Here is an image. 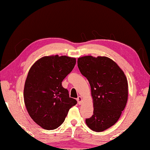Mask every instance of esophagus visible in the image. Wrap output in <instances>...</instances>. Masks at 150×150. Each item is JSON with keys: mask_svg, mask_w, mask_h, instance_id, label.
Here are the masks:
<instances>
[{"mask_svg": "<svg viewBox=\"0 0 150 150\" xmlns=\"http://www.w3.org/2000/svg\"><path fill=\"white\" fill-rule=\"evenodd\" d=\"M77 103H78L79 105H81V104L82 103V101H83V98H82V96H79L78 97H77Z\"/></svg>", "mask_w": 150, "mask_h": 150, "instance_id": "1", "label": "esophagus"}]
</instances>
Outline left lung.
I'll list each match as a JSON object with an SVG mask.
<instances>
[{"label":"left lung","instance_id":"1","mask_svg":"<svg viewBox=\"0 0 150 150\" xmlns=\"http://www.w3.org/2000/svg\"><path fill=\"white\" fill-rule=\"evenodd\" d=\"M77 65L89 82L93 98V115L85 122L93 131H105L118 120L126 105L127 78L117 63L105 56L79 57Z\"/></svg>","mask_w":150,"mask_h":150}]
</instances>
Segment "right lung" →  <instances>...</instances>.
<instances>
[{
    "label": "right lung",
    "instance_id": "1",
    "mask_svg": "<svg viewBox=\"0 0 150 150\" xmlns=\"http://www.w3.org/2000/svg\"><path fill=\"white\" fill-rule=\"evenodd\" d=\"M75 63V57L51 55L40 58L30 69L24 88V104L30 117L42 128H58L77 104L62 83Z\"/></svg>",
    "mask_w": 150,
    "mask_h": 150
}]
</instances>
